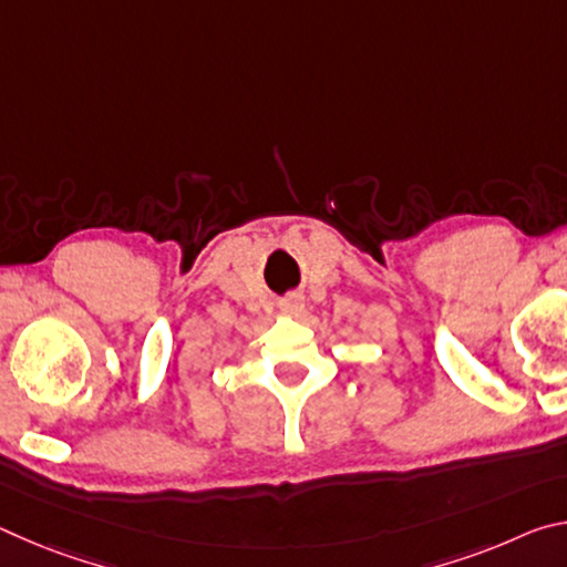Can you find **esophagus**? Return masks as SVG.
I'll return each mask as SVG.
<instances>
[{
  "label": "esophagus",
  "mask_w": 567,
  "mask_h": 567,
  "mask_svg": "<svg viewBox=\"0 0 567 567\" xmlns=\"http://www.w3.org/2000/svg\"><path fill=\"white\" fill-rule=\"evenodd\" d=\"M305 310V300L300 295H290L285 297V300L280 302V312L282 315H290V318H297V315H302Z\"/></svg>",
  "instance_id": "1"
}]
</instances>
